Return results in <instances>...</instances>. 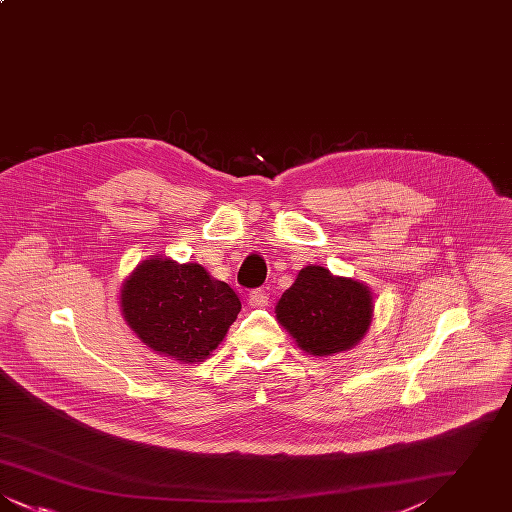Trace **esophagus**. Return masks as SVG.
Here are the masks:
<instances>
[{"instance_id": "esophagus-1", "label": "esophagus", "mask_w": 512, "mask_h": 512, "mask_svg": "<svg viewBox=\"0 0 512 512\" xmlns=\"http://www.w3.org/2000/svg\"><path fill=\"white\" fill-rule=\"evenodd\" d=\"M247 301H249L251 307H267L268 292L265 288H257V290H253V292L249 293Z\"/></svg>"}]
</instances>
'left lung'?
Masks as SVG:
<instances>
[{"label":"left lung","instance_id":"left-lung-1","mask_svg":"<svg viewBox=\"0 0 512 512\" xmlns=\"http://www.w3.org/2000/svg\"><path fill=\"white\" fill-rule=\"evenodd\" d=\"M276 318L297 345L311 355H332L351 349L365 336L372 318V297L366 286L332 276L322 267L299 270L292 288L282 293Z\"/></svg>","mask_w":512,"mask_h":512}]
</instances>
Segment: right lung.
Returning <instances> with one entry per match:
<instances>
[{
    "mask_svg": "<svg viewBox=\"0 0 512 512\" xmlns=\"http://www.w3.org/2000/svg\"><path fill=\"white\" fill-rule=\"evenodd\" d=\"M124 320L136 336L167 357L199 363L217 349L242 303L236 292L197 263L144 261L121 293Z\"/></svg>",
    "mask_w": 512,
    "mask_h": 512,
    "instance_id": "add662e5",
    "label": "right lung"
}]
</instances>
